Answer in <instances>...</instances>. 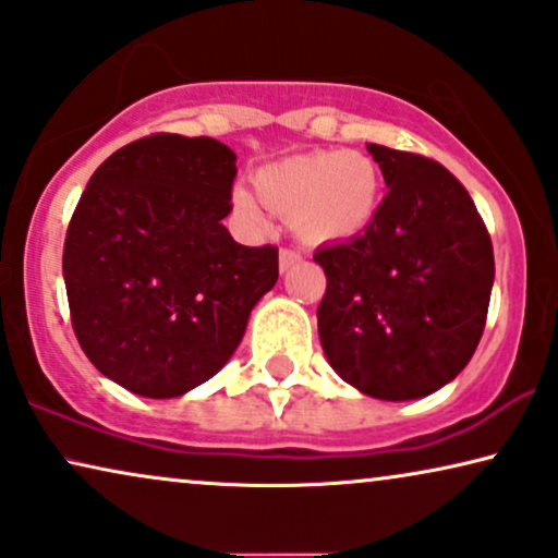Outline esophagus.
<instances>
[{
  "instance_id": "1",
  "label": "esophagus",
  "mask_w": 558,
  "mask_h": 558,
  "mask_svg": "<svg viewBox=\"0 0 558 558\" xmlns=\"http://www.w3.org/2000/svg\"><path fill=\"white\" fill-rule=\"evenodd\" d=\"M301 259V250H293V247H283L280 250V270H288V267L295 265Z\"/></svg>"
}]
</instances>
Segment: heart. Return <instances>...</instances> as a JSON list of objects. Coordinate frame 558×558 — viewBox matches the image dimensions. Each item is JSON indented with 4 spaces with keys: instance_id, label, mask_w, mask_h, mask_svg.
Returning a JSON list of instances; mask_svg holds the SVG:
<instances>
[{
    "instance_id": "1",
    "label": "heart",
    "mask_w": 558,
    "mask_h": 558,
    "mask_svg": "<svg viewBox=\"0 0 558 558\" xmlns=\"http://www.w3.org/2000/svg\"><path fill=\"white\" fill-rule=\"evenodd\" d=\"M265 206L303 227L314 240H344L362 232L380 202V173L362 153L318 150L265 166L255 175ZM234 206L252 225H263L259 204L234 191Z\"/></svg>"
}]
</instances>
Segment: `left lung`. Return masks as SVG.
Returning a JSON list of instances; mask_svg holds the SVG:
<instances>
[{
	"mask_svg": "<svg viewBox=\"0 0 558 558\" xmlns=\"http://www.w3.org/2000/svg\"><path fill=\"white\" fill-rule=\"evenodd\" d=\"M388 193L352 240L318 250L326 272L318 339L341 380L413 400L466 367L487 322L493 242L441 162L369 143Z\"/></svg>",
	"mask_w": 558,
	"mask_h": 558,
	"instance_id": "1",
	"label": "left lung"
}]
</instances>
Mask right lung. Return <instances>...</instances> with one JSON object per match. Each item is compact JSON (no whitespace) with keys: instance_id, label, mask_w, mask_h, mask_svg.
Segmentation results:
<instances>
[{"instance_id":"add662e5","label":"right lung","mask_w":558,"mask_h":558,"mask_svg":"<svg viewBox=\"0 0 558 558\" xmlns=\"http://www.w3.org/2000/svg\"><path fill=\"white\" fill-rule=\"evenodd\" d=\"M236 155L158 132L111 153L81 193L63 244L71 324L92 365L143 398H178L219 373L278 280V247H244Z\"/></svg>"}]
</instances>
